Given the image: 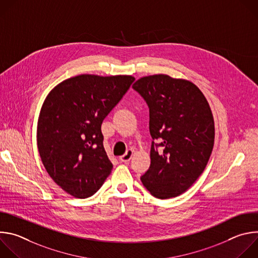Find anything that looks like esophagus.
<instances>
[{
	"mask_svg": "<svg viewBox=\"0 0 258 258\" xmlns=\"http://www.w3.org/2000/svg\"><path fill=\"white\" fill-rule=\"evenodd\" d=\"M133 155H134V150L128 149V150H126V152H125L122 156L119 157V160H120L121 162H128V161L132 159Z\"/></svg>",
	"mask_w": 258,
	"mask_h": 258,
	"instance_id": "34e87169",
	"label": "esophagus"
}]
</instances>
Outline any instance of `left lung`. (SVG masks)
Instances as JSON below:
<instances>
[{"mask_svg":"<svg viewBox=\"0 0 258 258\" xmlns=\"http://www.w3.org/2000/svg\"><path fill=\"white\" fill-rule=\"evenodd\" d=\"M133 89L149 107L153 139L151 164L141 180L156 198L176 197L196 181L211 155L214 121L209 104L193 83L166 75L144 77Z\"/></svg>","mask_w":258,"mask_h":258,"instance_id":"obj_1","label":"left lung"}]
</instances>
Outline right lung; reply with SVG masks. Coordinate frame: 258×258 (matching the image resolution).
<instances>
[{
  "label": "right lung",
  "instance_id": "1",
  "mask_svg": "<svg viewBox=\"0 0 258 258\" xmlns=\"http://www.w3.org/2000/svg\"><path fill=\"white\" fill-rule=\"evenodd\" d=\"M134 81L132 76L82 75L63 81L47 96L38 148L49 175L71 196H93L111 172L101 125Z\"/></svg>",
  "mask_w": 258,
  "mask_h": 258
}]
</instances>
